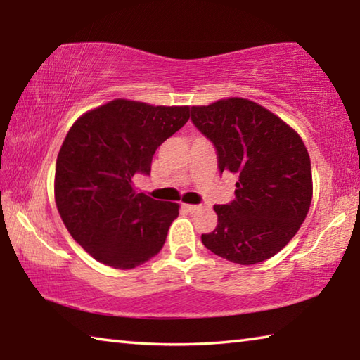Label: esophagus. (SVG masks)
<instances>
[{
  "instance_id": "esophagus-1",
  "label": "esophagus",
  "mask_w": 360,
  "mask_h": 360,
  "mask_svg": "<svg viewBox=\"0 0 360 360\" xmlns=\"http://www.w3.org/2000/svg\"><path fill=\"white\" fill-rule=\"evenodd\" d=\"M184 208L187 211H191V212H197V211H200L202 206H200V205H184Z\"/></svg>"
}]
</instances>
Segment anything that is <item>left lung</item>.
Here are the masks:
<instances>
[{
  "label": "left lung",
  "instance_id": "8db88e82",
  "mask_svg": "<svg viewBox=\"0 0 360 360\" xmlns=\"http://www.w3.org/2000/svg\"><path fill=\"white\" fill-rule=\"evenodd\" d=\"M192 122L217 150L219 169L235 174V200L214 205L217 227L202 235L233 264L273 257L294 238L313 198L311 162L298 133L251 100L192 106Z\"/></svg>",
  "mask_w": 360,
  "mask_h": 360
}]
</instances>
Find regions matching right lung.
<instances>
[{
  "label": "right lung",
  "instance_id": "right-lung-1",
  "mask_svg": "<svg viewBox=\"0 0 360 360\" xmlns=\"http://www.w3.org/2000/svg\"><path fill=\"white\" fill-rule=\"evenodd\" d=\"M188 117V106L115 98L72 124L53 192L65 227L95 260L130 270L160 252L179 205L138 193L133 176L150 173L158 146Z\"/></svg>",
  "mask_w": 360,
  "mask_h": 360
}]
</instances>
